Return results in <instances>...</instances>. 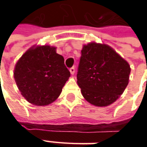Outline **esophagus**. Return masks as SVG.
<instances>
[{"label":"esophagus","instance_id":"esophagus-1","mask_svg":"<svg viewBox=\"0 0 147 147\" xmlns=\"http://www.w3.org/2000/svg\"><path fill=\"white\" fill-rule=\"evenodd\" d=\"M69 71H70L71 74H74V73H75V68L74 67H72V68L69 69Z\"/></svg>","mask_w":147,"mask_h":147}]
</instances>
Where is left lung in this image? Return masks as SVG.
Wrapping results in <instances>:
<instances>
[{
  "instance_id": "8db88e82",
  "label": "left lung",
  "mask_w": 147,
  "mask_h": 147,
  "mask_svg": "<svg viewBox=\"0 0 147 147\" xmlns=\"http://www.w3.org/2000/svg\"><path fill=\"white\" fill-rule=\"evenodd\" d=\"M81 52L77 82L83 97L100 107L114 103L128 84L130 65L105 44L88 43Z\"/></svg>"
}]
</instances>
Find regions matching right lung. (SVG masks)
Returning a JSON list of instances; mask_svg holds the SVG:
<instances>
[{"label":"right lung","mask_w":147,"mask_h":147,"mask_svg":"<svg viewBox=\"0 0 147 147\" xmlns=\"http://www.w3.org/2000/svg\"><path fill=\"white\" fill-rule=\"evenodd\" d=\"M70 72L56 47L33 46L16 63L14 78L22 96L32 105H47L62 92Z\"/></svg>","instance_id":"right-lung-1"}]
</instances>
